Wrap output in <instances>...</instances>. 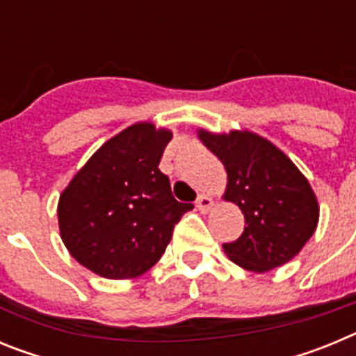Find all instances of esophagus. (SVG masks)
Segmentation results:
<instances>
[{"instance_id":"34e87169","label":"esophagus","mask_w":356,"mask_h":356,"mask_svg":"<svg viewBox=\"0 0 356 356\" xmlns=\"http://www.w3.org/2000/svg\"><path fill=\"white\" fill-rule=\"evenodd\" d=\"M212 205H213V200L210 196H205V194H200V196H197L196 207L200 212H203V213L209 212V210L212 209Z\"/></svg>"}]
</instances>
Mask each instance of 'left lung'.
I'll return each mask as SVG.
<instances>
[{
    "label": "left lung",
    "instance_id": "obj_1",
    "mask_svg": "<svg viewBox=\"0 0 356 356\" xmlns=\"http://www.w3.org/2000/svg\"><path fill=\"white\" fill-rule=\"evenodd\" d=\"M200 139L228 172L225 197L241 207L246 226L241 237L222 244L229 260L248 271L284 266L314 235L319 207L310 184L269 140L250 131Z\"/></svg>",
    "mask_w": 356,
    "mask_h": 356
}]
</instances>
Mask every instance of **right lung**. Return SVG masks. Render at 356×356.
<instances>
[{"label": "right lung", "mask_w": 356, "mask_h": 356, "mask_svg": "<svg viewBox=\"0 0 356 356\" xmlns=\"http://www.w3.org/2000/svg\"><path fill=\"white\" fill-rule=\"evenodd\" d=\"M169 130L137 122L112 137L72 178L58 201L69 253L105 278H135L155 266L175 225L193 203H180L159 169Z\"/></svg>", "instance_id": "add662e5"}]
</instances>
